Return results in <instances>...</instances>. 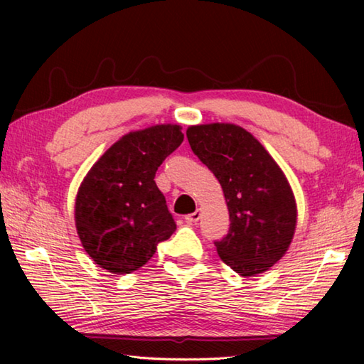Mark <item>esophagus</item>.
I'll use <instances>...</instances> for the list:
<instances>
[{
	"mask_svg": "<svg viewBox=\"0 0 364 364\" xmlns=\"http://www.w3.org/2000/svg\"><path fill=\"white\" fill-rule=\"evenodd\" d=\"M184 219H186V222L188 223H196L198 219H200V211L197 210L196 213H192V214H188L186 215V218H184Z\"/></svg>",
	"mask_w": 364,
	"mask_h": 364,
	"instance_id": "1",
	"label": "esophagus"
}]
</instances>
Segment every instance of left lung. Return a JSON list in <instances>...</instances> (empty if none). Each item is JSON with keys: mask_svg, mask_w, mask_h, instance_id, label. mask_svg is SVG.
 Returning a JSON list of instances; mask_svg holds the SVG:
<instances>
[{"mask_svg": "<svg viewBox=\"0 0 364 364\" xmlns=\"http://www.w3.org/2000/svg\"><path fill=\"white\" fill-rule=\"evenodd\" d=\"M186 136L227 202L230 231L215 242L220 259L241 277L266 272L296 233L297 203L288 178L258 139L235 123L192 125Z\"/></svg>", "mask_w": 364, "mask_h": 364, "instance_id": "obj_1", "label": "left lung"}]
</instances>
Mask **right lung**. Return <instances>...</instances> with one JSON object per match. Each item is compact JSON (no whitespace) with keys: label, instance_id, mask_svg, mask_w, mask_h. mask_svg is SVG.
<instances>
[{"label":"right lung","instance_id":"obj_1","mask_svg":"<svg viewBox=\"0 0 364 364\" xmlns=\"http://www.w3.org/2000/svg\"><path fill=\"white\" fill-rule=\"evenodd\" d=\"M180 125L129 131L90 167L75 200V225L89 257L111 274H131L176 230L154 173L183 142Z\"/></svg>","mask_w":364,"mask_h":364}]
</instances>
